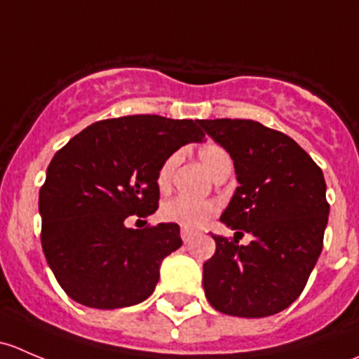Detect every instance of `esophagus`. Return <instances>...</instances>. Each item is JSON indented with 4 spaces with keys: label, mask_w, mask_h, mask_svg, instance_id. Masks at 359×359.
I'll list each match as a JSON object with an SVG mask.
<instances>
[{
    "label": "esophagus",
    "mask_w": 359,
    "mask_h": 359,
    "mask_svg": "<svg viewBox=\"0 0 359 359\" xmlns=\"http://www.w3.org/2000/svg\"><path fill=\"white\" fill-rule=\"evenodd\" d=\"M180 238H182L184 243H189L191 238H193V233H191V231H187V229H182V231H180Z\"/></svg>",
    "instance_id": "esophagus-1"
}]
</instances>
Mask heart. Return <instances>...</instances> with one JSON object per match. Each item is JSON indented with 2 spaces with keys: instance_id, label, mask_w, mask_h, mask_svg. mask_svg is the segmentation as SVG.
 Instances as JSON below:
<instances>
[{
  "instance_id": "b5f03b06",
  "label": "heart",
  "mask_w": 359,
  "mask_h": 359,
  "mask_svg": "<svg viewBox=\"0 0 359 359\" xmlns=\"http://www.w3.org/2000/svg\"><path fill=\"white\" fill-rule=\"evenodd\" d=\"M198 156L213 179L220 177L222 173L231 172V168H233V159H231L229 153L219 144H205L198 151ZM180 158H182L180 151H175L159 166L156 182L161 191H168L172 186L173 172H175ZM217 212H219V205L212 200H191L186 196H177L163 203L161 219L166 222L177 224L182 229L194 231L205 226L210 219H213Z\"/></svg>"
}]
</instances>
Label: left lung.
I'll return each instance as SVG.
<instances>
[{
    "instance_id": "8db88e82",
    "label": "left lung",
    "mask_w": 359,
    "mask_h": 359,
    "mask_svg": "<svg viewBox=\"0 0 359 359\" xmlns=\"http://www.w3.org/2000/svg\"><path fill=\"white\" fill-rule=\"evenodd\" d=\"M200 125L233 158L240 182L220 220L254 236L240 245L236 234H212L215 253L203 264L206 299L229 316L280 313L302 293L323 248L330 212L323 172L295 140L259 121Z\"/></svg>"
}]
</instances>
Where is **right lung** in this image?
<instances>
[{
  "label": "right lung",
  "instance_id": "right-lung-1",
  "mask_svg": "<svg viewBox=\"0 0 359 359\" xmlns=\"http://www.w3.org/2000/svg\"><path fill=\"white\" fill-rule=\"evenodd\" d=\"M200 119L135 114L104 119L57 151L39 191L41 247L62 290L95 309L146 300L163 259L180 248V227L125 226L158 210L161 163L201 142Z\"/></svg>",
  "mask_w": 359,
  "mask_h": 359
}]
</instances>
